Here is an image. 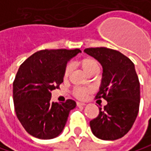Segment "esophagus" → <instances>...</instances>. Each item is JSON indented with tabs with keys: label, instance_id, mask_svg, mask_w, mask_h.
<instances>
[{
	"label": "esophagus",
	"instance_id": "esophagus-1",
	"mask_svg": "<svg viewBox=\"0 0 151 151\" xmlns=\"http://www.w3.org/2000/svg\"><path fill=\"white\" fill-rule=\"evenodd\" d=\"M86 104L85 103H81V102H77V106L79 107H81V106H85Z\"/></svg>",
	"mask_w": 151,
	"mask_h": 151
}]
</instances>
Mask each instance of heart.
<instances>
[{"instance_id": "obj_1", "label": "heart", "mask_w": 151, "mask_h": 151, "mask_svg": "<svg viewBox=\"0 0 151 151\" xmlns=\"http://www.w3.org/2000/svg\"><path fill=\"white\" fill-rule=\"evenodd\" d=\"M80 64L81 66L82 67V69L88 73H91L95 70H98V63L96 59L92 58V57H86V58H83L81 62H80ZM70 70H71V68H70V65L68 64L66 65L65 69H64V71H63V78L64 79H67L68 76L70 73ZM91 91L90 88H76L74 90H73V94L74 96H76L77 98L79 99H84L87 95Z\"/></svg>"}]
</instances>
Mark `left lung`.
Segmentation results:
<instances>
[{"label":"left lung","instance_id":"1","mask_svg":"<svg viewBox=\"0 0 151 151\" xmlns=\"http://www.w3.org/2000/svg\"><path fill=\"white\" fill-rule=\"evenodd\" d=\"M103 66L100 90L96 98L107 104L99 108L98 116L90 121L95 136L106 141L123 137L133 127L140 106V82L134 63L119 51L107 47L84 50Z\"/></svg>","mask_w":151,"mask_h":151}]
</instances>
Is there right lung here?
<instances>
[{"label": "right lung", "instance_id": "1", "mask_svg": "<svg viewBox=\"0 0 151 151\" xmlns=\"http://www.w3.org/2000/svg\"><path fill=\"white\" fill-rule=\"evenodd\" d=\"M81 49H44L28 57L19 67L13 82V101L17 117L33 137L48 140L64 128L69 112L76 103L68 99L51 101V91L63 81L68 61Z\"/></svg>", "mask_w": 151, "mask_h": 151}]
</instances>
